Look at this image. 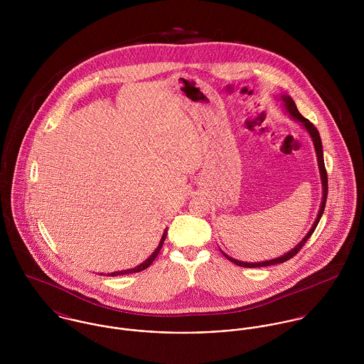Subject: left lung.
Masks as SVG:
<instances>
[{
    "label": "left lung",
    "mask_w": 364,
    "mask_h": 364,
    "mask_svg": "<svg viewBox=\"0 0 364 364\" xmlns=\"http://www.w3.org/2000/svg\"><path fill=\"white\" fill-rule=\"evenodd\" d=\"M280 101H282V104L284 106V109H286L287 114H289L293 120L299 122V123H300V124H301V126L309 132V134H310V137H311L312 143H314V149H315V154H316V161H318L321 183H322V200H321V206H319V210H318L316 218H315V221H314V224H312L310 231L307 232V235H306V237H304V238H303V240H301V241H300V242H299L293 250H290L289 252H286L284 255H282V257H279V258L262 260V262H242V260L234 259V258L228 257L225 252H223V251L220 250V251L223 252V255H224L227 259L231 260L232 263H235V264H238V266H241V267H262V266H272V264H279V263H283V262H286V260L293 258V257H294V255L301 250V247L306 244V241L311 237L314 230L316 228V225H318V223H319V220H321V217H322V213H323V208H325V203H326V195H328V176H326V169H325V164H323V151H322V143H321L319 133H318L316 127L312 124L311 122H310L309 119H306V117L299 112V109H297V106L294 104V101L291 100V97H289V95H280Z\"/></svg>",
    "instance_id": "1"
}]
</instances>
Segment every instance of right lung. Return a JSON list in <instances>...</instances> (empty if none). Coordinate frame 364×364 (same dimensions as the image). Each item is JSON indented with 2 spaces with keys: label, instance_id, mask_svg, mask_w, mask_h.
<instances>
[{
  "label": "right lung",
  "instance_id": "add662e5",
  "mask_svg": "<svg viewBox=\"0 0 364 364\" xmlns=\"http://www.w3.org/2000/svg\"><path fill=\"white\" fill-rule=\"evenodd\" d=\"M166 232H168V230L165 228V231H164V234H162V237H161V240H159V244H158V247L156 248V251L147 258V259L144 260L143 263H140L139 266H136V267H132V269H126V270H119V272H112V273H107V276H120V274H129V273H137V272H141V270H144V269H147L154 259L156 258V255L159 254V251H161V248H162V244H164V241H165V238H166ZM101 274H104V273H101ZM105 276V274H104Z\"/></svg>",
  "mask_w": 364,
  "mask_h": 364
}]
</instances>
